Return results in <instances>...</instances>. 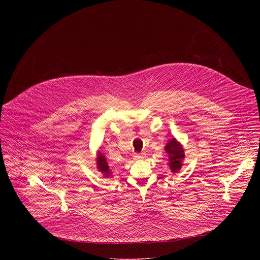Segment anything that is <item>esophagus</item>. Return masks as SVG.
I'll return each instance as SVG.
<instances>
[{
	"mask_svg": "<svg viewBox=\"0 0 260 260\" xmlns=\"http://www.w3.org/2000/svg\"><path fill=\"white\" fill-rule=\"evenodd\" d=\"M144 157H145L144 153H134V155H133V159L134 160H141Z\"/></svg>",
	"mask_w": 260,
	"mask_h": 260,
	"instance_id": "34e87169",
	"label": "esophagus"
}]
</instances>
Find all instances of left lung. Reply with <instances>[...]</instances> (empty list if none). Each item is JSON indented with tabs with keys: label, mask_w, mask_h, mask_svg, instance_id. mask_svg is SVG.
I'll list each match as a JSON object with an SVG mask.
<instances>
[{
	"label": "left lung",
	"mask_w": 260,
	"mask_h": 260,
	"mask_svg": "<svg viewBox=\"0 0 260 260\" xmlns=\"http://www.w3.org/2000/svg\"><path fill=\"white\" fill-rule=\"evenodd\" d=\"M165 150L169 154V165L172 172H177L182 166V160L184 159V150L175 138H172L167 143Z\"/></svg>",
	"instance_id": "left-lung-1"
}]
</instances>
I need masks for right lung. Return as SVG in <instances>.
Masks as SVG:
<instances>
[{
	"label": "right lung",
	"mask_w": 260,
	"mask_h": 260,
	"mask_svg": "<svg viewBox=\"0 0 260 260\" xmlns=\"http://www.w3.org/2000/svg\"><path fill=\"white\" fill-rule=\"evenodd\" d=\"M97 166L98 169L106 176L108 177L110 175V170H109V166L108 163L106 161V158L104 155H102L101 153H99L98 157H97Z\"/></svg>",
	"instance_id": "right-lung-1"
}]
</instances>
